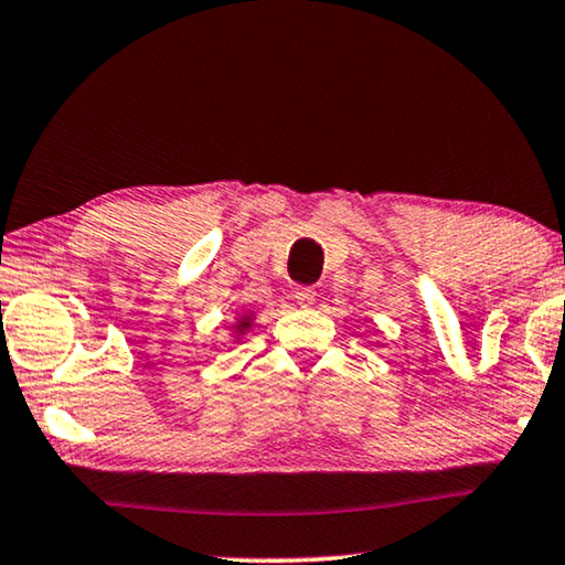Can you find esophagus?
<instances>
[{
  "label": "esophagus",
  "instance_id": "esophagus-1",
  "mask_svg": "<svg viewBox=\"0 0 565 565\" xmlns=\"http://www.w3.org/2000/svg\"><path fill=\"white\" fill-rule=\"evenodd\" d=\"M294 299H297L299 307H311V303L317 301V291L311 289V286H299V289L294 291Z\"/></svg>",
  "mask_w": 565,
  "mask_h": 565
}]
</instances>
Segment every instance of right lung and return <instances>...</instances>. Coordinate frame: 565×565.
Returning <instances> with one entry per match:
<instances>
[{
  "label": "right lung",
  "mask_w": 565,
  "mask_h": 565,
  "mask_svg": "<svg viewBox=\"0 0 565 565\" xmlns=\"http://www.w3.org/2000/svg\"><path fill=\"white\" fill-rule=\"evenodd\" d=\"M250 324H254V315H244L238 321H236V334H244V331L250 329Z\"/></svg>",
  "instance_id": "1"
}]
</instances>
